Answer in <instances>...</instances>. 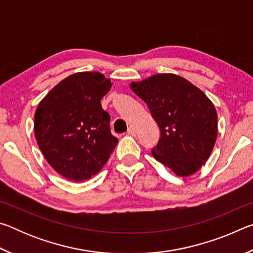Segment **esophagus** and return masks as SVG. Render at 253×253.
<instances>
[{"label": "esophagus", "instance_id": "1", "mask_svg": "<svg viewBox=\"0 0 253 253\" xmlns=\"http://www.w3.org/2000/svg\"><path fill=\"white\" fill-rule=\"evenodd\" d=\"M128 134L129 135H131V136H135L136 135V129H135V127L134 126H129L128 127Z\"/></svg>", "mask_w": 253, "mask_h": 253}]
</instances>
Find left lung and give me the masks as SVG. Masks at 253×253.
Instances as JSON below:
<instances>
[{
	"mask_svg": "<svg viewBox=\"0 0 253 253\" xmlns=\"http://www.w3.org/2000/svg\"><path fill=\"white\" fill-rule=\"evenodd\" d=\"M130 89L146 102L161 129L154 158L186 177L202 168L217 136V114L213 102L181 76L157 74L132 81Z\"/></svg>",
	"mask_w": 253,
	"mask_h": 253,
	"instance_id": "8db88e82",
	"label": "left lung"
}]
</instances>
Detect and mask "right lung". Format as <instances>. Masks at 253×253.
Returning <instances> with one entry per match:
<instances>
[{
    "label": "right lung",
    "instance_id": "1",
    "mask_svg": "<svg viewBox=\"0 0 253 253\" xmlns=\"http://www.w3.org/2000/svg\"><path fill=\"white\" fill-rule=\"evenodd\" d=\"M111 84L100 72H76L54 85L37 107L34 134L40 151L51 168L70 181L96 175L118 143L100 104Z\"/></svg>",
    "mask_w": 253,
    "mask_h": 253
}]
</instances>
